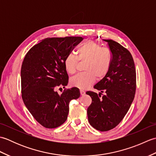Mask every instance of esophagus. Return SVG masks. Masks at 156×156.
<instances>
[{"instance_id": "obj_1", "label": "esophagus", "mask_w": 156, "mask_h": 156, "mask_svg": "<svg viewBox=\"0 0 156 156\" xmlns=\"http://www.w3.org/2000/svg\"><path fill=\"white\" fill-rule=\"evenodd\" d=\"M80 95H81V96H83V95L85 94V92L83 91V90H81L80 91Z\"/></svg>"}]
</instances>
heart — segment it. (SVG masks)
<instances>
[{"instance_id":"1","label":"heart","mask_w":156,"mask_h":156,"mask_svg":"<svg viewBox=\"0 0 156 156\" xmlns=\"http://www.w3.org/2000/svg\"><path fill=\"white\" fill-rule=\"evenodd\" d=\"M112 54L110 49L92 40L83 43L78 51V56L69 53L66 56L64 66L70 74H74L80 62H84L83 73L69 79L72 87L80 90H87L93 84L96 79H103L110 70L112 64Z\"/></svg>"}]
</instances>
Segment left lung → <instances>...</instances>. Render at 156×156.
Masks as SVG:
<instances>
[{
	"instance_id": "1",
	"label": "left lung",
	"mask_w": 156,
	"mask_h": 156,
	"mask_svg": "<svg viewBox=\"0 0 156 156\" xmlns=\"http://www.w3.org/2000/svg\"><path fill=\"white\" fill-rule=\"evenodd\" d=\"M104 41L107 42L112 54L111 69L94 87L101 93L87 92L92 98L87 109L88 121L101 131L111 130L120 123L131 107L136 90V70L131 53L113 40ZM103 92L105 94L101 96Z\"/></svg>"
}]
</instances>
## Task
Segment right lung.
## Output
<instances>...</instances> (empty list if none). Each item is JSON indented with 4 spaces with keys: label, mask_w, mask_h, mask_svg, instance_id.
Instances as JSON below:
<instances>
[{
    "label": "right lung",
    "mask_w": 156,
    "mask_h": 156,
    "mask_svg": "<svg viewBox=\"0 0 156 156\" xmlns=\"http://www.w3.org/2000/svg\"><path fill=\"white\" fill-rule=\"evenodd\" d=\"M82 40V37L45 39L33 46L23 59V101L35 120L45 128L54 129L64 123L68 118L69 102L80 97L76 87L64 89L60 95L55 90L67 86L65 58Z\"/></svg>",
    "instance_id": "obj_1"
}]
</instances>
